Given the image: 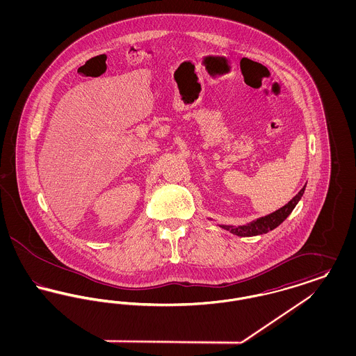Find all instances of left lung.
<instances>
[{"label": "left lung", "mask_w": 356, "mask_h": 356, "mask_svg": "<svg viewBox=\"0 0 356 356\" xmlns=\"http://www.w3.org/2000/svg\"><path fill=\"white\" fill-rule=\"evenodd\" d=\"M305 186L300 189V192L289 202L286 204L284 207H282L280 209L272 212L270 215L260 218L257 220H254L247 225H238V227H234V225H220L221 228L229 231L231 234L237 235V236L247 237V236H257V235H263L267 234L272 229H275L277 225H280L283 221L286 220L288 215L293 211V208L296 207V204L299 203V200L302 199L303 193H305Z\"/></svg>", "instance_id": "1"}]
</instances>
